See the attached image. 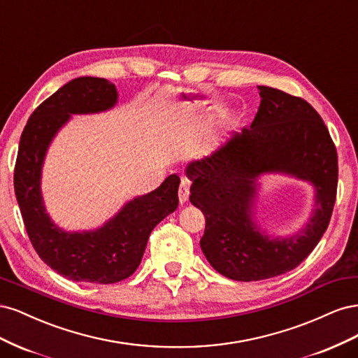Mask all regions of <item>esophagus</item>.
<instances>
[{
    "mask_svg": "<svg viewBox=\"0 0 358 358\" xmlns=\"http://www.w3.org/2000/svg\"><path fill=\"white\" fill-rule=\"evenodd\" d=\"M189 194H190V181L189 180H182L180 187H178V199L181 203L189 201Z\"/></svg>",
    "mask_w": 358,
    "mask_h": 358,
    "instance_id": "obj_1",
    "label": "esophagus"
}]
</instances>
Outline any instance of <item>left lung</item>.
Here are the masks:
<instances>
[{
  "label": "left lung",
  "instance_id": "8db88e82",
  "mask_svg": "<svg viewBox=\"0 0 358 358\" xmlns=\"http://www.w3.org/2000/svg\"><path fill=\"white\" fill-rule=\"evenodd\" d=\"M251 126L210 156L192 162L190 202L205 215L201 248L211 266L235 281L273 278L299 266L327 230L338 190V153L327 126L305 99L259 86ZM284 171L316 186L317 208L301 234L268 238L250 218L255 180Z\"/></svg>",
  "mask_w": 358,
  "mask_h": 358
}]
</instances>
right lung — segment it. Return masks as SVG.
<instances>
[{
    "mask_svg": "<svg viewBox=\"0 0 358 358\" xmlns=\"http://www.w3.org/2000/svg\"><path fill=\"white\" fill-rule=\"evenodd\" d=\"M116 101V86L108 80L74 78L34 110L20 135L15 192L27 234L41 260L73 281L114 284L129 278L140 266L152 230L178 206L180 177L172 174L95 232H64L45 214L40 178L52 138L70 114L108 110Z\"/></svg>",
    "mask_w": 358,
    "mask_h": 358,
    "instance_id": "1",
    "label": "right lung"
}]
</instances>
